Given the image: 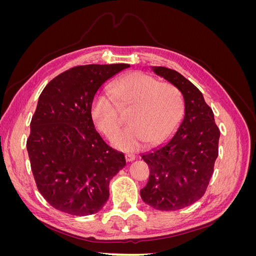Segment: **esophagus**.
I'll list each match as a JSON object with an SVG mask.
<instances>
[{
	"label": "esophagus",
	"instance_id": "1",
	"mask_svg": "<svg viewBox=\"0 0 256 256\" xmlns=\"http://www.w3.org/2000/svg\"><path fill=\"white\" fill-rule=\"evenodd\" d=\"M125 158H126V161L127 162H131V161H134V160H136V154H125Z\"/></svg>",
	"mask_w": 256,
	"mask_h": 256
}]
</instances>
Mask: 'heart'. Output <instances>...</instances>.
Wrapping results in <instances>:
<instances>
[{"mask_svg":"<svg viewBox=\"0 0 256 256\" xmlns=\"http://www.w3.org/2000/svg\"><path fill=\"white\" fill-rule=\"evenodd\" d=\"M122 104L132 106L131 125L116 132L112 144L122 150H136L144 142L157 143L173 132L184 114V100L174 85L144 72H134L118 80L111 88ZM92 118L106 136L120 125V109L113 96L100 92L92 99Z\"/></svg>","mask_w":256,"mask_h":256,"instance_id":"heart-1","label":"heart"}]
</instances>
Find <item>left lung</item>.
Segmentation results:
<instances>
[{
    "instance_id": "left-lung-1",
    "label": "left lung",
    "mask_w": 256,
    "mask_h": 256,
    "mask_svg": "<svg viewBox=\"0 0 256 256\" xmlns=\"http://www.w3.org/2000/svg\"><path fill=\"white\" fill-rule=\"evenodd\" d=\"M152 69L182 92L184 115L168 141L142 154L150 174L140 193L144 202L154 209L178 210L204 196L218 157L220 130L212 110L194 84L173 69Z\"/></svg>"
}]
</instances>
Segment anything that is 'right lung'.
<instances>
[{
  "label": "right lung",
  "instance_id": "obj_1",
  "mask_svg": "<svg viewBox=\"0 0 256 256\" xmlns=\"http://www.w3.org/2000/svg\"><path fill=\"white\" fill-rule=\"evenodd\" d=\"M128 64L70 68L51 80L38 98L26 148L38 191L58 210L96 214L109 198V184L126 166L106 145L92 118L102 85Z\"/></svg>",
  "mask_w": 256,
  "mask_h": 256
}]
</instances>
